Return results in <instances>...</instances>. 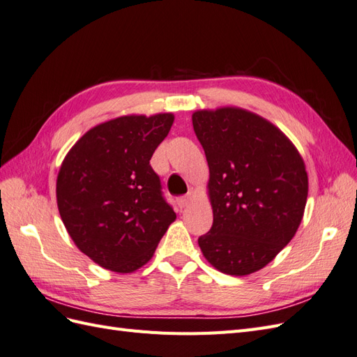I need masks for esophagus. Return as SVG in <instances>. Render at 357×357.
I'll return each instance as SVG.
<instances>
[{"label": "esophagus", "instance_id": "1", "mask_svg": "<svg viewBox=\"0 0 357 357\" xmlns=\"http://www.w3.org/2000/svg\"><path fill=\"white\" fill-rule=\"evenodd\" d=\"M177 202H178V207H180V208H188L189 205H190V202H192V195L181 197V198L177 199Z\"/></svg>", "mask_w": 357, "mask_h": 357}]
</instances>
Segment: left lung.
<instances>
[{
  "label": "left lung",
  "instance_id": "8db88e82",
  "mask_svg": "<svg viewBox=\"0 0 357 357\" xmlns=\"http://www.w3.org/2000/svg\"><path fill=\"white\" fill-rule=\"evenodd\" d=\"M192 123L208 162L213 208L201 252L223 274H253L290 243L304 218V159L274 123L240 107L198 110Z\"/></svg>",
  "mask_w": 357,
  "mask_h": 357
}]
</instances>
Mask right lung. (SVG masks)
<instances>
[{
  "mask_svg": "<svg viewBox=\"0 0 357 357\" xmlns=\"http://www.w3.org/2000/svg\"><path fill=\"white\" fill-rule=\"evenodd\" d=\"M172 113L128 114L91 128L63 158L56 178L61 219L79 250L119 274L152 259L176 213L150 159Z\"/></svg>",
  "mask_w": 357,
  "mask_h": 357,
  "instance_id": "right-lung-1",
  "label": "right lung"
}]
</instances>
